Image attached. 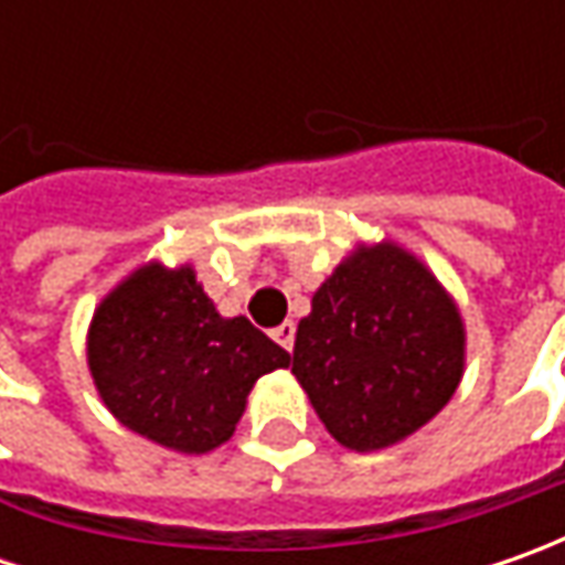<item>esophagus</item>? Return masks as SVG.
<instances>
[{"instance_id":"34e87169","label":"esophagus","mask_w":565,"mask_h":565,"mask_svg":"<svg viewBox=\"0 0 565 565\" xmlns=\"http://www.w3.org/2000/svg\"><path fill=\"white\" fill-rule=\"evenodd\" d=\"M273 339L286 349V352H292L295 345V323L292 320H286V323H279L276 330H273Z\"/></svg>"}]
</instances>
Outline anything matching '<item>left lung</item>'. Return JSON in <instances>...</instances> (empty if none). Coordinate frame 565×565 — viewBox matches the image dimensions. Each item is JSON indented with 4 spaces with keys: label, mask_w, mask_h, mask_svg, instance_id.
<instances>
[{
    "label": "left lung",
    "mask_w": 565,
    "mask_h": 565,
    "mask_svg": "<svg viewBox=\"0 0 565 565\" xmlns=\"http://www.w3.org/2000/svg\"><path fill=\"white\" fill-rule=\"evenodd\" d=\"M466 323L437 276L393 242L359 245L311 298L292 374L339 444L405 440L452 399Z\"/></svg>",
    "instance_id": "8db88e82"
}]
</instances>
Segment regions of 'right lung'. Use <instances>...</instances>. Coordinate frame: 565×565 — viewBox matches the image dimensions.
Here are the masks:
<instances>
[{
    "label": "right lung",
    "instance_id": "1",
    "mask_svg": "<svg viewBox=\"0 0 565 565\" xmlns=\"http://www.w3.org/2000/svg\"><path fill=\"white\" fill-rule=\"evenodd\" d=\"M99 399L128 430L201 456L235 434L250 386L289 352L248 317H220L191 267H138L99 301L87 330Z\"/></svg>",
    "mask_w": 565,
    "mask_h": 565
}]
</instances>
